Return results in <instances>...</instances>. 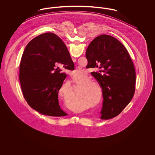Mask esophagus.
I'll return each instance as SVG.
<instances>
[{
  "mask_svg": "<svg viewBox=\"0 0 155 155\" xmlns=\"http://www.w3.org/2000/svg\"><path fill=\"white\" fill-rule=\"evenodd\" d=\"M73 62L75 63L76 61H77V60H76V59H75V58H73Z\"/></svg>",
  "mask_w": 155,
  "mask_h": 155,
  "instance_id": "1",
  "label": "esophagus"
}]
</instances>
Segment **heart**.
Returning <instances> with one entry per match:
<instances>
[{
    "label": "heart",
    "instance_id": "obj_1",
    "mask_svg": "<svg viewBox=\"0 0 155 155\" xmlns=\"http://www.w3.org/2000/svg\"><path fill=\"white\" fill-rule=\"evenodd\" d=\"M77 73H80V71H77ZM88 79V77L87 76L84 77L82 79H78L77 80L75 81V84L78 86L81 85V84H82L81 86V89L80 90V92L82 95L86 96L87 98H88L89 99H90V101L92 103L96 101L99 95V102H97L99 103L102 97V89L101 88L100 85L95 81L91 80L86 81ZM84 81H86L85 83L83 82ZM83 82L84 83H83Z\"/></svg>",
    "mask_w": 155,
    "mask_h": 155
}]
</instances>
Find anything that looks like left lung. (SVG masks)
<instances>
[{
	"label": "left lung",
	"mask_w": 155,
	"mask_h": 155,
	"mask_svg": "<svg viewBox=\"0 0 155 155\" xmlns=\"http://www.w3.org/2000/svg\"><path fill=\"white\" fill-rule=\"evenodd\" d=\"M86 58L87 66L103 69V73H91L102 89L101 119L116 117L131 102L135 93L136 73L128 52L116 38L101 35L89 45Z\"/></svg>",
	"instance_id": "obj_1"
}]
</instances>
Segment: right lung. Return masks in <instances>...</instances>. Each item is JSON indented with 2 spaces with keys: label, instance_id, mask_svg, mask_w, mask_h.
I'll use <instances>...</instances> for the list:
<instances>
[{
  "label": "right lung",
  "instance_id": "add662e5",
  "mask_svg": "<svg viewBox=\"0 0 155 155\" xmlns=\"http://www.w3.org/2000/svg\"><path fill=\"white\" fill-rule=\"evenodd\" d=\"M74 70V64L64 42L51 32L32 39L26 46L20 66L19 80L30 107L42 115H68L59 106L58 93L66 74L58 64Z\"/></svg>",
  "mask_w": 155,
  "mask_h": 155
}]
</instances>
